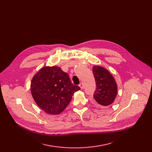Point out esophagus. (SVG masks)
Here are the masks:
<instances>
[{
    "mask_svg": "<svg viewBox=\"0 0 152 152\" xmlns=\"http://www.w3.org/2000/svg\"><path fill=\"white\" fill-rule=\"evenodd\" d=\"M79 86L80 87V88L82 90L84 88V84H82V83H80V84L79 85Z\"/></svg>",
    "mask_w": 152,
    "mask_h": 152,
    "instance_id": "1",
    "label": "esophagus"
}]
</instances>
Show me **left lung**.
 Instances as JSON below:
<instances>
[{"mask_svg":"<svg viewBox=\"0 0 152 152\" xmlns=\"http://www.w3.org/2000/svg\"><path fill=\"white\" fill-rule=\"evenodd\" d=\"M93 73L96 88L93 98L96 102L102 106H108L115 101L118 92L116 82L107 70L100 66H94Z\"/></svg>","mask_w":152,"mask_h":152,"instance_id":"1","label":"left lung"}]
</instances>
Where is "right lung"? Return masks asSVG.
Here are the masks:
<instances>
[{
	"label": "right lung",
	"instance_id": "1",
	"mask_svg": "<svg viewBox=\"0 0 152 152\" xmlns=\"http://www.w3.org/2000/svg\"><path fill=\"white\" fill-rule=\"evenodd\" d=\"M80 88L73 85L66 73L58 66H45L34 76L31 92L37 105L50 115H59Z\"/></svg>",
	"mask_w": 152,
	"mask_h": 152
}]
</instances>
